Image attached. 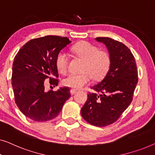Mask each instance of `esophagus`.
I'll return each mask as SVG.
<instances>
[{
	"label": "esophagus",
	"mask_w": 155,
	"mask_h": 155,
	"mask_svg": "<svg viewBox=\"0 0 155 155\" xmlns=\"http://www.w3.org/2000/svg\"><path fill=\"white\" fill-rule=\"evenodd\" d=\"M70 93H71V95H73L74 94H75V93H77V90H74V89H71Z\"/></svg>",
	"instance_id": "1"
}]
</instances>
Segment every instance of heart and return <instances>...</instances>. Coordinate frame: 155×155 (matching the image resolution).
<instances>
[{
    "label": "heart",
    "instance_id": "1",
    "mask_svg": "<svg viewBox=\"0 0 155 155\" xmlns=\"http://www.w3.org/2000/svg\"><path fill=\"white\" fill-rule=\"evenodd\" d=\"M74 54L84 59L82 72L70 73L62 80V84L72 89H80L91 82L92 76L94 79L103 77L110 66V58L107 52L98 50L95 45L88 42L77 43L71 48ZM55 64L58 70L66 74L69 68V56L64 51L59 52L56 56Z\"/></svg>",
    "mask_w": 155,
    "mask_h": 155
}]
</instances>
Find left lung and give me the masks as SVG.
<instances>
[{"mask_svg":"<svg viewBox=\"0 0 155 155\" xmlns=\"http://www.w3.org/2000/svg\"><path fill=\"white\" fill-rule=\"evenodd\" d=\"M95 40L106 45L110 58V68L92 93L81 113L91 125L106 126L119 119L132 102L138 83V70L134 56L124 43L108 37Z\"/></svg>","mask_w":155,"mask_h":155,"instance_id":"left-lung-1","label":"left lung"}]
</instances>
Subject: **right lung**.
<instances>
[{
	"mask_svg": "<svg viewBox=\"0 0 155 155\" xmlns=\"http://www.w3.org/2000/svg\"><path fill=\"white\" fill-rule=\"evenodd\" d=\"M70 43L67 37H41L28 41L15 55L12 74L15 103L31 120L45 121L55 118L70 97L68 87L47 92L44 86L47 78L51 85L58 86L56 56Z\"/></svg>",
	"mask_w": 155,
	"mask_h": 155,
	"instance_id": "obj_1",
	"label": "right lung"
}]
</instances>
